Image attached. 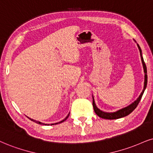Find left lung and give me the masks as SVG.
<instances>
[{"label":"left lung","instance_id":"left-lung-1","mask_svg":"<svg viewBox=\"0 0 153 153\" xmlns=\"http://www.w3.org/2000/svg\"><path fill=\"white\" fill-rule=\"evenodd\" d=\"M137 45V47H138L139 50H140V54L141 56V60H142V63L143 66V69H144V72H145V82H144V88H143V91L141 92L140 95L139 96V97L135 100L133 103H132L131 105H129L128 106L125 107V108L120 109V110L116 111V112L113 113H107L104 112V111H101L100 109L97 108V106L96 105L95 101H94V97H93V107L94 109V111H95L96 114L97 116H99L100 118H104V119H109V120H113V119H118V118H123V117H125L128 115H129L131 113L133 112V111L135 110V108L137 106L139 102L141 100V98H142L143 93H144L145 90H146V86H147V83H148V75H147V67L146 64H145L144 59H143V57L142 56V51H141V49L139 46L138 44Z\"/></svg>","mask_w":153,"mask_h":153}]
</instances>
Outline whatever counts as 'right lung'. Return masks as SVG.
<instances>
[{"instance_id":"add662e5","label":"right lung","mask_w":153,"mask_h":153,"mask_svg":"<svg viewBox=\"0 0 153 153\" xmlns=\"http://www.w3.org/2000/svg\"><path fill=\"white\" fill-rule=\"evenodd\" d=\"M69 114H68V115H67V116L66 117V118H65V119H64V120H62V121H60V122H59V123H52V124H51V126H52V125H54V124H58V123H62V122H64V121H65V120H67V118H68V117H69ZM29 119H30V120H31L32 121H33V122L36 123H38V124H42V125H45V126H47V125H48V124H45V123H42L39 122V121H38V120H33V119H32V118H29ZM48 126H49V125H48Z\"/></svg>"}]
</instances>
